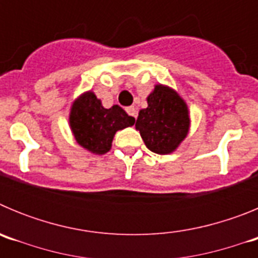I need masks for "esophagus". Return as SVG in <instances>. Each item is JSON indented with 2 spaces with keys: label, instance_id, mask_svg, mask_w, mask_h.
I'll list each match as a JSON object with an SVG mask.
<instances>
[{
  "label": "esophagus",
  "instance_id": "1",
  "mask_svg": "<svg viewBox=\"0 0 258 258\" xmlns=\"http://www.w3.org/2000/svg\"><path fill=\"white\" fill-rule=\"evenodd\" d=\"M126 112H127V115H131L132 117H134V118L137 117V109H136V107H134V106L127 107Z\"/></svg>",
  "mask_w": 258,
  "mask_h": 258
}]
</instances>
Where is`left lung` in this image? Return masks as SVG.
I'll return each instance as SVG.
<instances>
[{
  "label": "left lung",
  "mask_w": 258,
  "mask_h": 258,
  "mask_svg": "<svg viewBox=\"0 0 258 258\" xmlns=\"http://www.w3.org/2000/svg\"><path fill=\"white\" fill-rule=\"evenodd\" d=\"M190 124L188 107L181 95L169 86L157 84L147 97V107L138 113L136 129L150 151L168 155L187 137Z\"/></svg>",
  "instance_id": "obj_1"
}]
</instances>
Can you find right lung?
<instances>
[{"label": "right lung", "instance_id": "add662e5", "mask_svg": "<svg viewBox=\"0 0 258 258\" xmlns=\"http://www.w3.org/2000/svg\"><path fill=\"white\" fill-rule=\"evenodd\" d=\"M134 121L136 118L117 104L104 108L92 90L83 93L71 106L70 127L75 140L95 155L108 152L116 132L132 126Z\"/></svg>", "mask_w": 258, "mask_h": 258}]
</instances>
